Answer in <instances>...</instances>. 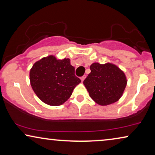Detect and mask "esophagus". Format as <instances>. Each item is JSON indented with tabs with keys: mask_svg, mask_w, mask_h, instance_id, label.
I'll use <instances>...</instances> for the list:
<instances>
[{
	"mask_svg": "<svg viewBox=\"0 0 155 155\" xmlns=\"http://www.w3.org/2000/svg\"><path fill=\"white\" fill-rule=\"evenodd\" d=\"M86 75H84V76H83V77H81V81H84L85 78H86Z\"/></svg>",
	"mask_w": 155,
	"mask_h": 155,
	"instance_id": "1",
	"label": "esophagus"
}]
</instances>
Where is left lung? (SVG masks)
<instances>
[{
    "instance_id": "obj_1",
    "label": "left lung",
    "mask_w": 155,
    "mask_h": 155,
    "mask_svg": "<svg viewBox=\"0 0 155 155\" xmlns=\"http://www.w3.org/2000/svg\"><path fill=\"white\" fill-rule=\"evenodd\" d=\"M90 69L91 71L84 81V85L93 101L101 106L118 101L127 84L124 71L111 62H94Z\"/></svg>"
}]
</instances>
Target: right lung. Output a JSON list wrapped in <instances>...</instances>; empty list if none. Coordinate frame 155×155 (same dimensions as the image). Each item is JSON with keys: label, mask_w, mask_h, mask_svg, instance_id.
<instances>
[{"label": "right lung", "mask_w": 155, "mask_h": 155, "mask_svg": "<svg viewBox=\"0 0 155 155\" xmlns=\"http://www.w3.org/2000/svg\"><path fill=\"white\" fill-rule=\"evenodd\" d=\"M31 88L39 99L51 106L64 103L81 83L74 74L70 59L44 57L33 64L29 71Z\"/></svg>", "instance_id": "add662e5"}]
</instances>
